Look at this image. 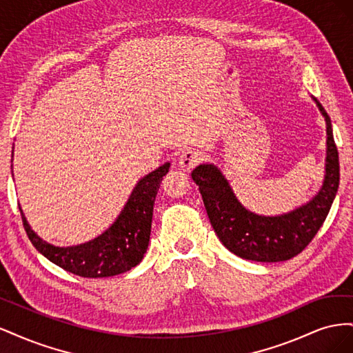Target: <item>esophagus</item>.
Returning <instances> with one entry per match:
<instances>
[{
	"mask_svg": "<svg viewBox=\"0 0 353 353\" xmlns=\"http://www.w3.org/2000/svg\"><path fill=\"white\" fill-rule=\"evenodd\" d=\"M201 160V154L197 150H193V148H190V150H185L183 154L179 156V166L183 168L184 170H190L193 169L194 166H197Z\"/></svg>",
	"mask_w": 353,
	"mask_h": 353,
	"instance_id": "1",
	"label": "esophagus"
}]
</instances>
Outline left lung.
Here are the masks:
<instances>
[{
  "instance_id": "1",
  "label": "left lung",
  "mask_w": 353,
  "mask_h": 353,
  "mask_svg": "<svg viewBox=\"0 0 353 353\" xmlns=\"http://www.w3.org/2000/svg\"><path fill=\"white\" fill-rule=\"evenodd\" d=\"M312 100L327 126L325 176L316 196L301 208L276 216L256 215L237 200L227 178L215 165L203 163L191 172L216 236L239 258L256 262L292 259L312 241L328 215L340 181L339 153L330 116L316 99Z\"/></svg>"
}]
</instances>
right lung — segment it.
Returning a JSON list of instances; mask_svg holds the SVG:
<instances>
[{
    "instance_id": "1",
    "label": "right lung",
    "mask_w": 353,
    "mask_h": 353,
    "mask_svg": "<svg viewBox=\"0 0 353 353\" xmlns=\"http://www.w3.org/2000/svg\"><path fill=\"white\" fill-rule=\"evenodd\" d=\"M169 168L170 163H165L138 181L113 225L83 244L57 248L44 241L32 231L19 208L30 243L48 261L83 279H103L130 271L141 262L148 248L156 194Z\"/></svg>"
}]
</instances>
